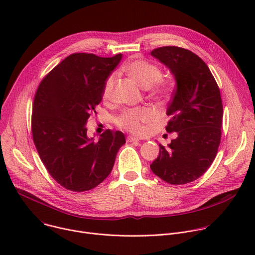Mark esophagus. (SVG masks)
I'll use <instances>...</instances> for the list:
<instances>
[{
  "label": "esophagus",
  "instance_id": "1",
  "mask_svg": "<svg viewBox=\"0 0 255 255\" xmlns=\"http://www.w3.org/2000/svg\"><path fill=\"white\" fill-rule=\"evenodd\" d=\"M127 140H128V142H135V141H139V138L134 137V136H128Z\"/></svg>",
  "mask_w": 255,
  "mask_h": 255
}]
</instances>
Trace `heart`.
<instances>
[{"instance_id":"1","label":"heart","mask_w":255,"mask_h":255,"mask_svg":"<svg viewBox=\"0 0 255 255\" xmlns=\"http://www.w3.org/2000/svg\"><path fill=\"white\" fill-rule=\"evenodd\" d=\"M124 70L140 87L146 89L153 96L165 95L169 92V84L161 81V71L153 63L143 59H133L128 62ZM115 76L109 77L103 88V98L108 100L112 95L115 84ZM154 112L149 108H140L126 110L117 118V124L134 133L141 134L144 132V125L154 119Z\"/></svg>"}]
</instances>
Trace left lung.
<instances>
[{
    "instance_id": "left-lung-1",
    "label": "left lung",
    "mask_w": 255,
    "mask_h": 255,
    "mask_svg": "<svg viewBox=\"0 0 255 255\" xmlns=\"http://www.w3.org/2000/svg\"><path fill=\"white\" fill-rule=\"evenodd\" d=\"M150 54L174 78L166 131L177 135L166 147L158 143L150 168L168 184L185 185L202 176L216 157L223 118L220 91L208 65L192 51L164 46Z\"/></svg>"
}]
</instances>
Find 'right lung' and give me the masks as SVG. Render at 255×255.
Instances as JSON below:
<instances>
[{
	"instance_id": "obj_1",
	"label": "right lung",
	"mask_w": 255,
	"mask_h": 255,
	"mask_svg": "<svg viewBox=\"0 0 255 255\" xmlns=\"http://www.w3.org/2000/svg\"><path fill=\"white\" fill-rule=\"evenodd\" d=\"M121 59V53L113 57L74 53L49 72L36 92L33 141L50 175L69 191L86 192L100 185L126 143L120 131L107 130L97 141L87 134L105 82Z\"/></svg>"
}]
</instances>
